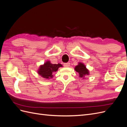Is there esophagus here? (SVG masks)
I'll list each match as a JSON object with an SVG mask.
<instances>
[{
	"label": "esophagus",
	"instance_id": "34e87169",
	"mask_svg": "<svg viewBox=\"0 0 127 127\" xmlns=\"http://www.w3.org/2000/svg\"><path fill=\"white\" fill-rule=\"evenodd\" d=\"M69 66H70V63H64V67H69Z\"/></svg>",
	"mask_w": 127,
	"mask_h": 127
}]
</instances>
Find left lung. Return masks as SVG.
<instances>
[{"mask_svg": "<svg viewBox=\"0 0 127 127\" xmlns=\"http://www.w3.org/2000/svg\"><path fill=\"white\" fill-rule=\"evenodd\" d=\"M75 70L78 73L79 77L80 78H84L85 76L89 75V71L86 68L85 65L82 63H79L77 66L75 67Z\"/></svg>", "mask_w": 127, "mask_h": 127, "instance_id": "8db88e82", "label": "left lung"}]
</instances>
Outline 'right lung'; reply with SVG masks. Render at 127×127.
Instances as JSON below:
<instances>
[{"label":"right lung","instance_id":"obj_1","mask_svg":"<svg viewBox=\"0 0 127 127\" xmlns=\"http://www.w3.org/2000/svg\"><path fill=\"white\" fill-rule=\"evenodd\" d=\"M63 67L60 64H52L50 61H46L43 65H41L37 72L41 77L45 79H50L53 77L52 73L56 72L59 67Z\"/></svg>","mask_w":127,"mask_h":127}]
</instances>
